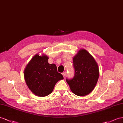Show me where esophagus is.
Listing matches in <instances>:
<instances>
[{"instance_id": "34e87169", "label": "esophagus", "mask_w": 123, "mask_h": 123, "mask_svg": "<svg viewBox=\"0 0 123 123\" xmlns=\"http://www.w3.org/2000/svg\"><path fill=\"white\" fill-rule=\"evenodd\" d=\"M66 72H63V73H62V75H63V76L64 77V78L65 77V76H66Z\"/></svg>"}]
</instances>
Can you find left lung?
Here are the masks:
<instances>
[{
    "label": "left lung",
    "instance_id": "left-lung-1",
    "mask_svg": "<svg viewBox=\"0 0 123 123\" xmlns=\"http://www.w3.org/2000/svg\"><path fill=\"white\" fill-rule=\"evenodd\" d=\"M74 76L66 79L71 91L78 96L92 92L98 80L99 70L93 56L85 49H80L73 59Z\"/></svg>",
    "mask_w": 123,
    "mask_h": 123
}]
</instances>
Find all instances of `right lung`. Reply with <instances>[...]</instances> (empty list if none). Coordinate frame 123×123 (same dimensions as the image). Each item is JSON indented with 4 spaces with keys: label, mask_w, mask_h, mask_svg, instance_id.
<instances>
[{
    "label": "right lung",
    "mask_w": 123,
    "mask_h": 123,
    "mask_svg": "<svg viewBox=\"0 0 123 123\" xmlns=\"http://www.w3.org/2000/svg\"><path fill=\"white\" fill-rule=\"evenodd\" d=\"M48 57L36 54L24 70V78L29 88L34 94L45 97L51 93L58 81L63 79L55 64H49Z\"/></svg>",
    "instance_id": "right-lung-1"
}]
</instances>
